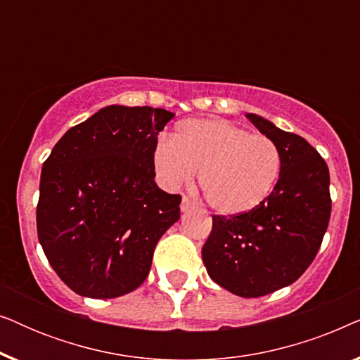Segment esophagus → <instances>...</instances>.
Here are the masks:
<instances>
[{"label":"esophagus","instance_id":"1","mask_svg":"<svg viewBox=\"0 0 360 360\" xmlns=\"http://www.w3.org/2000/svg\"><path fill=\"white\" fill-rule=\"evenodd\" d=\"M180 208H181V211H185V213H186V211H190V210L195 208V203L188 198V196H184Z\"/></svg>","mask_w":360,"mask_h":360}]
</instances>
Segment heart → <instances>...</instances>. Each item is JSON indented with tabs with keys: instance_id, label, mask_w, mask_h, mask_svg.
Segmentation results:
<instances>
[{
	"instance_id": "b5f03b06",
	"label": "heart",
	"mask_w": 360,
	"mask_h": 360,
	"mask_svg": "<svg viewBox=\"0 0 360 360\" xmlns=\"http://www.w3.org/2000/svg\"><path fill=\"white\" fill-rule=\"evenodd\" d=\"M278 147L224 120H188L154 150L160 181L179 186L200 170V190L221 214H240L262 203L278 179Z\"/></svg>"
}]
</instances>
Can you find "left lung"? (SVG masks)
Segmentation results:
<instances>
[{
  "label": "left lung",
  "instance_id": "8db88e82",
  "mask_svg": "<svg viewBox=\"0 0 360 360\" xmlns=\"http://www.w3.org/2000/svg\"><path fill=\"white\" fill-rule=\"evenodd\" d=\"M245 116L277 144L278 181L250 211L214 214L201 255L216 283L257 298L297 282L311 265L329 224L331 195L326 162L307 139L257 115Z\"/></svg>",
  "mask_w": 360,
  "mask_h": 360
}]
</instances>
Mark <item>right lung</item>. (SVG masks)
Listing matches in <instances>:
<instances>
[{"label":"right lung","mask_w":360,"mask_h":360,"mask_svg":"<svg viewBox=\"0 0 360 360\" xmlns=\"http://www.w3.org/2000/svg\"><path fill=\"white\" fill-rule=\"evenodd\" d=\"M174 112L106 106L68 129L44 162L36 211L44 254L73 292L116 298L149 275L155 245L180 218L157 186V136Z\"/></svg>","instance_id":"add662e5"}]
</instances>
